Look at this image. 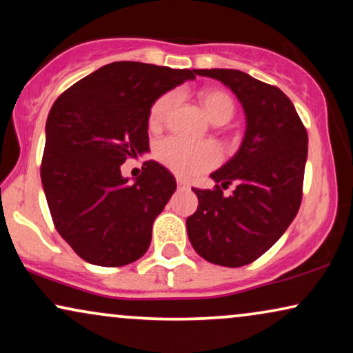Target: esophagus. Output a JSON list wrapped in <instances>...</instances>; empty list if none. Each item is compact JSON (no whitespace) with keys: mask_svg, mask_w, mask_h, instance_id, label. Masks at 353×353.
Wrapping results in <instances>:
<instances>
[{"mask_svg":"<svg viewBox=\"0 0 353 353\" xmlns=\"http://www.w3.org/2000/svg\"><path fill=\"white\" fill-rule=\"evenodd\" d=\"M176 183H178V186H180V188H190V183L183 180V178H176Z\"/></svg>","mask_w":353,"mask_h":353,"instance_id":"1","label":"esophagus"}]
</instances>
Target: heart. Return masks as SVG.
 <instances>
[{"instance_id":"1","label":"heart","mask_w":353,"mask_h":353,"mask_svg":"<svg viewBox=\"0 0 353 353\" xmlns=\"http://www.w3.org/2000/svg\"><path fill=\"white\" fill-rule=\"evenodd\" d=\"M176 93H167L159 98L149 110L148 125L151 130H161L168 114L175 108ZM199 101L212 123L223 125L233 119L236 112L234 99L223 90H205L199 94ZM156 159L181 178L201 175L220 162L221 154L212 143H192L188 139L170 137L162 139L156 146Z\"/></svg>"}]
</instances>
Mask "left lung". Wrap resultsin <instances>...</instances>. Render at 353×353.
Here are the masks:
<instances>
[{
    "label": "left lung",
    "mask_w": 353,
    "mask_h": 353,
    "mask_svg": "<svg viewBox=\"0 0 353 353\" xmlns=\"http://www.w3.org/2000/svg\"><path fill=\"white\" fill-rule=\"evenodd\" d=\"M236 94L245 114L238 152L210 175L214 190L194 188L199 205L188 238L207 262L243 267L263 255L296 219L302 201L308 137L291 99L276 86L234 69H197ZM236 183L225 198L218 185Z\"/></svg>",
    "instance_id": "left-lung-1"
}]
</instances>
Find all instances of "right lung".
<instances>
[{
    "label": "right lung",
    "mask_w": 353,
    "mask_h": 353,
    "mask_svg": "<svg viewBox=\"0 0 353 353\" xmlns=\"http://www.w3.org/2000/svg\"><path fill=\"white\" fill-rule=\"evenodd\" d=\"M194 70L120 61L77 81L46 120L41 183L54 226L85 262L123 267L143 257L152 223L176 190L175 176L146 161L130 181L120 167L149 151L157 98Z\"/></svg>",
    "instance_id": "1"
}]
</instances>
